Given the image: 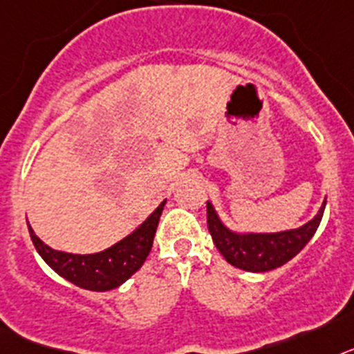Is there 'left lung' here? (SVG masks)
<instances>
[{
	"instance_id": "left-lung-1",
	"label": "left lung",
	"mask_w": 354,
	"mask_h": 354,
	"mask_svg": "<svg viewBox=\"0 0 354 354\" xmlns=\"http://www.w3.org/2000/svg\"><path fill=\"white\" fill-rule=\"evenodd\" d=\"M326 201L319 208L317 215L296 230L278 233H239L230 230L214 205L207 203V223L215 248L226 258V262L248 272H267L285 266L296 257L317 232L324 214Z\"/></svg>"
}]
</instances>
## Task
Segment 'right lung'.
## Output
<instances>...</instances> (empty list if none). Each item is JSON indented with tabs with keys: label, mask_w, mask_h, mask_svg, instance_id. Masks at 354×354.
Instances as JSON below:
<instances>
[{
	"label": "right lung",
	"mask_w": 354,
	"mask_h": 354,
	"mask_svg": "<svg viewBox=\"0 0 354 354\" xmlns=\"http://www.w3.org/2000/svg\"><path fill=\"white\" fill-rule=\"evenodd\" d=\"M164 205L165 199L135 232L100 253L75 254L53 250L35 235L28 223L30 236L37 253L58 276L85 290L106 292L124 283L146 262Z\"/></svg>",
	"instance_id": "1"
}]
</instances>
